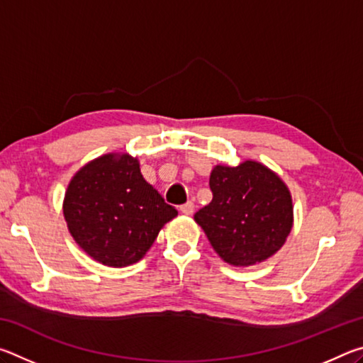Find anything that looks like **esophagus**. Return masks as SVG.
<instances>
[{"label": "esophagus", "instance_id": "obj_1", "mask_svg": "<svg viewBox=\"0 0 363 363\" xmlns=\"http://www.w3.org/2000/svg\"><path fill=\"white\" fill-rule=\"evenodd\" d=\"M194 208H195V205H194V201H187V203H184V205H181V208L179 210L184 213V214H192L194 213Z\"/></svg>", "mask_w": 363, "mask_h": 363}]
</instances>
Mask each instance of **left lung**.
<instances>
[{
    "instance_id": "8db88e82",
    "label": "left lung",
    "mask_w": 363,
    "mask_h": 363,
    "mask_svg": "<svg viewBox=\"0 0 363 363\" xmlns=\"http://www.w3.org/2000/svg\"><path fill=\"white\" fill-rule=\"evenodd\" d=\"M210 187L211 203L194 219L225 262L251 266L277 253L293 225L291 195L277 174L256 162L219 164Z\"/></svg>"
}]
</instances>
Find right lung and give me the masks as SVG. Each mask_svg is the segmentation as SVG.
Masks as SVG:
<instances>
[{
  "mask_svg": "<svg viewBox=\"0 0 363 363\" xmlns=\"http://www.w3.org/2000/svg\"><path fill=\"white\" fill-rule=\"evenodd\" d=\"M176 214L140 174L138 160L126 153H108L83 167L64 201L72 237L110 267L138 262Z\"/></svg>",
  "mask_w": 363,
  "mask_h": 363,
  "instance_id": "obj_1",
  "label": "right lung"
}]
</instances>
